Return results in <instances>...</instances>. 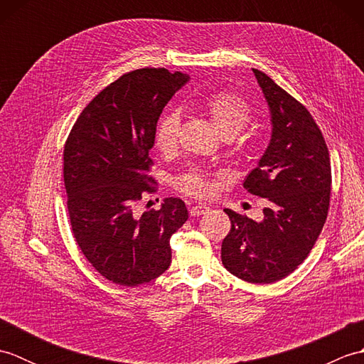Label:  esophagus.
<instances>
[{
	"instance_id": "1",
	"label": "esophagus",
	"mask_w": 364,
	"mask_h": 364,
	"mask_svg": "<svg viewBox=\"0 0 364 364\" xmlns=\"http://www.w3.org/2000/svg\"><path fill=\"white\" fill-rule=\"evenodd\" d=\"M208 210H210V206L208 205H205V203H198V205H196V206H192L191 208V215H202V214H205Z\"/></svg>"
}]
</instances>
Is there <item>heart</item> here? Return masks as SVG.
<instances>
[{"label": "heart", "mask_w": 364, "mask_h": 364, "mask_svg": "<svg viewBox=\"0 0 364 364\" xmlns=\"http://www.w3.org/2000/svg\"><path fill=\"white\" fill-rule=\"evenodd\" d=\"M202 107L210 115V120L218 133L223 139L235 142L236 153H244L249 149V139L237 136L252 120L250 106L241 95L235 92H218L208 97ZM180 114L176 111H168L161 115L154 128V145L159 151L170 153L175 149L178 133H180ZM173 184L178 191L192 197H205L210 192L208 175L200 168H191L178 175Z\"/></svg>", "instance_id": "b5f03b06"}]
</instances>
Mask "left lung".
<instances>
[{
	"label": "left lung",
	"instance_id": "left-lung-1",
	"mask_svg": "<svg viewBox=\"0 0 364 364\" xmlns=\"http://www.w3.org/2000/svg\"><path fill=\"white\" fill-rule=\"evenodd\" d=\"M270 109L272 136L244 188L267 200L261 222L225 210L231 230L222 264L249 283L267 284L294 272L311 252L330 206V154L306 107L253 68Z\"/></svg>",
	"mask_w": 364,
	"mask_h": 364
}]
</instances>
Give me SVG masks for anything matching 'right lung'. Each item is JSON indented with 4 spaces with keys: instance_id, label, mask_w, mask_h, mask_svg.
<instances>
[{
    "instance_id": "add662e5",
    "label": "right lung",
    "mask_w": 364,
    "mask_h": 364,
    "mask_svg": "<svg viewBox=\"0 0 364 364\" xmlns=\"http://www.w3.org/2000/svg\"><path fill=\"white\" fill-rule=\"evenodd\" d=\"M189 75L139 68L109 84L84 107L64 146V184L72 233L97 272L115 284L139 286L164 274L170 237L188 220L181 198L137 215L154 191L149 175L154 128Z\"/></svg>"
}]
</instances>
